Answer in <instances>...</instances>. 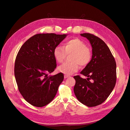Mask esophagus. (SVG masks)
I'll return each instance as SVG.
<instances>
[{
  "label": "esophagus",
  "mask_w": 130,
  "mask_h": 130,
  "mask_svg": "<svg viewBox=\"0 0 130 130\" xmlns=\"http://www.w3.org/2000/svg\"><path fill=\"white\" fill-rule=\"evenodd\" d=\"M69 77L68 75H64V78H67V77Z\"/></svg>",
  "instance_id": "1"
}]
</instances>
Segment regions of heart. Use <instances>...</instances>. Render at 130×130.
Returning a JSON list of instances; mask_svg holds the SVG:
<instances>
[{
	"mask_svg": "<svg viewBox=\"0 0 130 130\" xmlns=\"http://www.w3.org/2000/svg\"><path fill=\"white\" fill-rule=\"evenodd\" d=\"M70 62L64 63L58 67L59 72L69 75L77 72L81 67L89 64L92 59V52L86 43L78 38H72L66 41L63 47L57 46L54 50V56L57 62L61 63L67 55L70 54Z\"/></svg>",
	"mask_w": 130,
	"mask_h": 130,
	"instance_id": "b5f03b06",
	"label": "heart"
}]
</instances>
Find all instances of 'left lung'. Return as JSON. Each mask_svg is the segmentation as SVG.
<instances>
[{"label":"left lung","mask_w":130,"mask_h":130,"mask_svg":"<svg viewBox=\"0 0 130 130\" xmlns=\"http://www.w3.org/2000/svg\"><path fill=\"white\" fill-rule=\"evenodd\" d=\"M87 38L92 46V57L80 74L74 76V92L77 100L88 107L101 104L115 88L117 80L116 63L108 46L98 37L89 33L80 34Z\"/></svg>","instance_id":"8db88e82"}]
</instances>
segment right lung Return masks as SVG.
Segmentation results:
<instances>
[{
	"label": "right lung",
	"instance_id": "right-lung-1",
	"mask_svg": "<svg viewBox=\"0 0 130 130\" xmlns=\"http://www.w3.org/2000/svg\"><path fill=\"white\" fill-rule=\"evenodd\" d=\"M67 35L39 34L27 40L19 49L14 63L18 88L24 99L36 107L49 104L55 96L63 74L48 76L54 72L56 61L54 50Z\"/></svg>",
	"mask_w": 130,
	"mask_h": 130
}]
</instances>
